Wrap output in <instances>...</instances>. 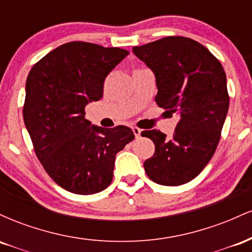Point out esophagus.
Masks as SVG:
<instances>
[{"label": "esophagus", "mask_w": 252, "mask_h": 252, "mask_svg": "<svg viewBox=\"0 0 252 252\" xmlns=\"http://www.w3.org/2000/svg\"><path fill=\"white\" fill-rule=\"evenodd\" d=\"M132 131H134V135H135L136 138L141 137V132H142V130L138 129V128H132Z\"/></svg>", "instance_id": "obj_1"}]
</instances>
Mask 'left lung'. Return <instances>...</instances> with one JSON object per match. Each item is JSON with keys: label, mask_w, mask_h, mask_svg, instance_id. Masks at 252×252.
Here are the masks:
<instances>
[{"label": "left lung", "mask_w": 252, "mask_h": 252, "mask_svg": "<svg viewBox=\"0 0 252 252\" xmlns=\"http://www.w3.org/2000/svg\"><path fill=\"white\" fill-rule=\"evenodd\" d=\"M132 52L154 73L158 105L180 118L170 138L155 129L142 131L155 144L144 170L156 184L180 186L215 154L230 103L226 74L219 60L189 37L167 36Z\"/></svg>", "instance_id": "1"}]
</instances>
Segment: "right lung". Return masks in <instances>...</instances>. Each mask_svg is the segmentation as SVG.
<instances>
[{"label":"right lung","mask_w":252,"mask_h":252,"mask_svg":"<svg viewBox=\"0 0 252 252\" xmlns=\"http://www.w3.org/2000/svg\"><path fill=\"white\" fill-rule=\"evenodd\" d=\"M129 54L96 43H63L33 66L26 82L24 121L47 174L74 194L111 184L116 154L135 138L124 126H92L85 106L103 97L104 80Z\"/></svg>","instance_id":"right-lung-1"}]
</instances>
